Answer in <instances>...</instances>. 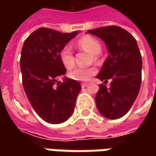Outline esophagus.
Here are the masks:
<instances>
[{
  "mask_svg": "<svg viewBox=\"0 0 156 156\" xmlns=\"http://www.w3.org/2000/svg\"><path fill=\"white\" fill-rule=\"evenodd\" d=\"M87 84L88 83H87V82H81V87H87Z\"/></svg>",
  "mask_w": 156,
  "mask_h": 156,
  "instance_id": "34e87169",
  "label": "esophagus"
}]
</instances>
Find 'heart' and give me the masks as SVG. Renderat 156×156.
I'll return each mask as SVG.
<instances>
[{"label":"heart","instance_id":"b5f03b06","mask_svg":"<svg viewBox=\"0 0 156 156\" xmlns=\"http://www.w3.org/2000/svg\"><path fill=\"white\" fill-rule=\"evenodd\" d=\"M77 46L80 48L88 52L93 55H98L101 51V45L99 41L89 35H85L81 37L77 41ZM59 57L62 65L66 69H71L74 68L75 59L70 46L66 45L65 47H63L60 51ZM96 72L97 71L94 68H88V69L77 68L69 73V77L75 81H89L90 78L96 74Z\"/></svg>","mask_w":156,"mask_h":156}]
</instances>
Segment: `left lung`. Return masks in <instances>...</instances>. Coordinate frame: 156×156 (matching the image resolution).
Here are the masks:
<instances>
[{"label":"left lung","instance_id":"left-lung-1","mask_svg":"<svg viewBox=\"0 0 156 156\" xmlns=\"http://www.w3.org/2000/svg\"><path fill=\"white\" fill-rule=\"evenodd\" d=\"M102 40L109 55L97 75L101 81L110 87L99 86L94 98L96 108L101 115L115 120L125 115L140 91L141 83V55L135 39L118 26L98 27L87 31Z\"/></svg>","mask_w":156,"mask_h":156}]
</instances>
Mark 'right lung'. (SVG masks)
<instances>
[{
    "label": "right lung",
    "mask_w": 156,
    "mask_h": 156,
    "mask_svg": "<svg viewBox=\"0 0 156 156\" xmlns=\"http://www.w3.org/2000/svg\"><path fill=\"white\" fill-rule=\"evenodd\" d=\"M79 32L61 33L40 27L25 40L22 47V85L34 111L48 123L64 122L75 110L81 85L67 77L62 82L58 81L67 72L59 54Z\"/></svg>",
    "instance_id": "right-lung-1"
}]
</instances>
